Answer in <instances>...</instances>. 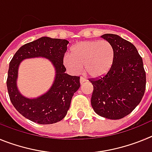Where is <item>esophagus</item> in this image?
Wrapping results in <instances>:
<instances>
[{"label": "esophagus", "instance_id": "obj_1", "mask_svg": "<svg viewBox=\"0 0 152 152\" xmlns=\"http://www.w3.org/2000/svg\"><path fill=\"white\" fill-rule=\"evenodd\" d=\"M85 81H86V79L84 78V77H80V84H82L83 83L85 82Z\"/></svg>", "mask_w": 152, "mask_h": 152}]
</instances>
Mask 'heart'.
<instances>
[{
    "mask_svg": "<svg viewBox=\"0 0 152 152\" xmlns=\"http://www.w3.org/2000/svg\"><path fill=\"white\" fill-rule=\"evenodd\" d=\"M114 59V49L107 40L80 42L71 49V55L64 58V64L73 73L80 72L82 66L88 75L100 77L108 72Z\"/></svg>",
    "mask_w": 152,
    "mask_h": 152,
    "instance_id": "obj_1",
    "label": "heart"
}]
</instances>
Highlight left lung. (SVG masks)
<instances>
[{"label": "left lung", "instance_id": "8db88e82", "mask_svg": "<svg viewBox=\"0 0 152 152\" xmlns=\"http://www.w3.org/2000/svg\"><path fill=\"white\" fill-rule=\"evenodd\" d=\"M101 38L110 42L114 59L105 75L91 80L94 86L91 105L99 116L119 119L139 105L145 91L146 75L135 45L115 34Z\"/></svg>", "mask_w": 152, "mask_h": 152}]
</instances>
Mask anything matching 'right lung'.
<instances>
[{
    "mask_svg": "<svg viewBox=\"0 0 152 152\" xmlns=\"http://www.w3.org/2000/svg\"><path fill=\"white\" fill-rule=\"evenodd\" d=\"M68 42L65 39L41 37L21 46L10 61L7 79L10 100L22 116L34 123L45 125L61 121L69 110L74 94L80 88V77L65 73L63 64ZM38 57L51 61L56 69V77L45 94L29 99L23 96L17 88L18 68L23 60Z\"/></svg>",
    "mask_w": 152,
    "mask_h": 152,
    "instance_id": "obj_1",
    "label": "right lung"
}]
</instances>
